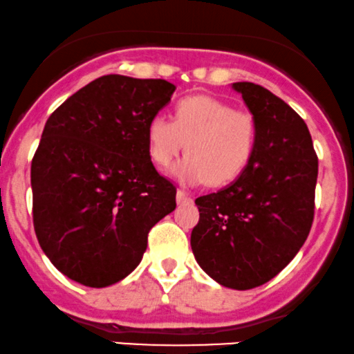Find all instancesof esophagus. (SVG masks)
I'll return each instance as SVG.
<instances>
[{
  "mask_svg": "<svg viewBox=\"0 0 354 354\" xmlns=\"http://www.w3.org/2000/svg\"><path fill=\"white\" fill-rule=\"evenodd\" d=\"M190 195L187 194L185 190H180L178 189L177 190V203H187V202H190Z\"/></svg>",
  "mask_w": 354,
  "mask_h": 354,
  "instance_id": "obj_1",
  "label": "esophagus"
}]
</instances>
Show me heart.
Wrapping results in <instances>:
<instances>
[{
	"label": "heart",
	"mask_w": 354,
	"mask_h": 354,
	"mask_svg": "<svg viewBox=\"0 0 354 354\" xmlns=\"http://www.w3.org/2000/svg\"><path fill=\"white\" fill-rule=\"evenodd\" d=\"M256 138L251 113L233 110L208 95L180 100L172 121L157 115L147 124L149 156L160 167L172 162L187 142L189 154L172 167L177 180L185 185L203 180L210 185L230 184L250 164Z\"/></svg>",
	"instance_id": "heart-1"
}]
</instances>
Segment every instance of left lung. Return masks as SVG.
<instances>
[{"label": "left lung", "instance_id": "1", "mask_svg": "<svg viewBox=\"0 0 354 354\" xmlns=\"http://www.w3.org/2000/svg\"><path fill=\"white\" fill-rule=\"evenodd\" d=\"M233 88L254 116V154L233 184L195 200L200 212L190 244L205 272L248 290L276 277L310 233L318 157L307 124L264 86Z\"/></svg>", "mask_w": 354, "mask_h": 354}]
</instances>
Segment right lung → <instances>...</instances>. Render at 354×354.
Masks as SVG:
<instances>
[{"label": "right lung", "mask_w": 354, "mask_h": 354, "mask_svg": "<svg viewBox=\"0 0 354 354\" xmlns=\"http://www.w3.org/2000/svg\"><path fill=\"white\" fill-rule=\"evenodd\" d=\"M176 86L104 75L52 113L30 164L37 241L64 276L86 287L120 282L141 263L147 234L176 210L157 172L147 124Z\"/></svg>", "instance_id": "right-lung-1"}]
</instances>
